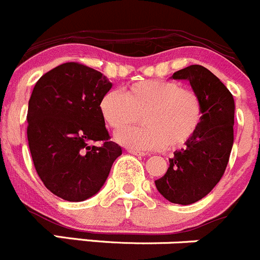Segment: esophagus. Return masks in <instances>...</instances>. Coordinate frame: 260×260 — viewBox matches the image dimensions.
Listing matches in <instances>:
<instances>
[{
	"label": "esophagus",
	"mask_w": 260,
	"mask_h": 260,
	"mask_svg": "<svg viewBox=\"0 0 260 260\" xmlns=\"http://www.w3.org/2000/svg\"><path fill=\"white\" fill-rule=\"evenodd\" d=\"M127 152L132 153V154H134V155H138V157H144V155L147 154L145 152H140V150H137V149H128Z\"/></svg>",
	"instance_id": "34e87169"
}]
</instances>
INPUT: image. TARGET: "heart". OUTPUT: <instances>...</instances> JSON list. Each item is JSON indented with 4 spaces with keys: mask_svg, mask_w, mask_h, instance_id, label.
Returning a JSON list of instances; mask_svg holds the SVG:
<instances>
[{
    "mask_svg": "<svg viewBox=\"0 0 260 260\" xmlns=\"http://www.w3.org/2000/svg\"><path fill=\"white\" fill-rule=\"evenodd\" d=\"M100 113L120 144L137 150L184 147L199 130L203 103L194 90L172 80H143L122 90L107 91L100 101ZM142 115L145 125L122 131Z\"/></svg>",
    "mask_w": 260,
    "mask_h": 260,
    "instance_id": "b5f03b06",
    "label": "heart"
}]
</instances>
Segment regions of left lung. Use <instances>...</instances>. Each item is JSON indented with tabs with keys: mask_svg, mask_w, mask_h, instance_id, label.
Wrapping results in <instances>:
<instances>
[{
	"mask_svg": "<svg viewBox=\"0 0 260 260\" xmlns=\"http://www.w3.org/2000/svg\"><path fill=\"white\" fill-rule=\"evenodd\" d=\"M174 80H187L203 103L199 130L185 148L174 152L170 167L154 184L169 202L187 206L213 190L223 176L234 145L235 101L208 69L191 65L176 71Z\"/></svg>",
	"mask_w": 260,
	"mask_h": 260,
	"instance_id": "left-lung-1",
	"label": "left lung"
}]
</instances>
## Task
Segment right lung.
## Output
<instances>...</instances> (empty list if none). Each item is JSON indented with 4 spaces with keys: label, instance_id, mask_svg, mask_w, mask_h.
I'll return each mask as SVG.
<instances>
[{
    "label": "right lung",
    "instance_id": "add662e5",
    "mask_svg": "<svg viewBox=\"0 0 260 260\" xmlns=\"http://www.w3.org/2000/svg\"><path fill=\"white\" fill-rule=\"evenodd\" d=\"M112 88L100 71L66 62L44 74L28 106V143L44 186L68 202H83L105 185L122 149L110 142L100 101ZM103 141L101 147L91 146Z\"/></svg>",
    "mask_w": 260,
    "mask_h": 260
}]
</instances>
